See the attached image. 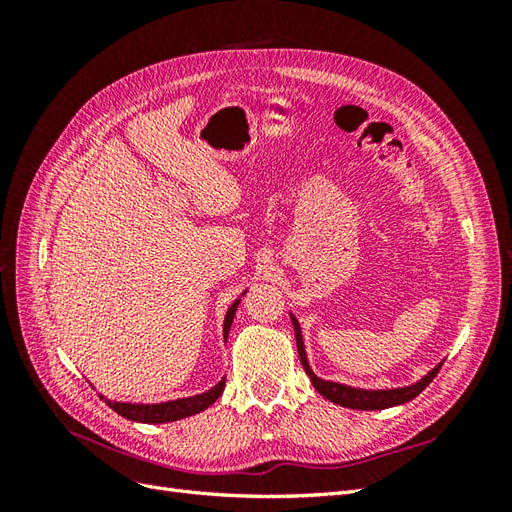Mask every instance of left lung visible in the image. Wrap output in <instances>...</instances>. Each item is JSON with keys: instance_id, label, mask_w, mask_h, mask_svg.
Wrapping results in <instances>:
<instances>
[{"instance_id": "8db88e82", "label": "left lung", "mask_w": 512, "mask_h": 512, "mask_svg": "<svg viewBox=\"0 0 512 512\" xmlns=\"http://www.w3.org/2000/svg\"><path fill=\"white\" fill-rule=\"evenodd\" d=\"M290 320H292V327H294V337H297V350H299L305 374L309 376V380H312L314 389L324 399L333 401V404H337V406L352 408V410H384V408H393V406H399V404H406V401L414 399L418 393L427 389V384L438 376V371L442 367V363H438L423 380L414 382L412 386H404V389H386V391L354 389V386L322 380V378H318L314 374L312 367H309V363H307V354H305V346H303V335H301L299 320L294 318L292 314H290Z\"/></svg>"}]
</instances>
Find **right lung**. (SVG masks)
<instances>
[{"mask_svg":"<svg viewBox=\"0 0 512 512\" xmlns=\"http://www.w3.org/2000/svg\"><path fill=\"white\" fill-rule=\"evenodd\" d=\"M237 299L228 307L226 318H224V342L228 339V331H230V324L235 320V312L239 307ZM226 380L222 378L218 384L209 389L207 393H200L194 397H183V399H175V401H164V404H126V401H111L102 397L108 406H111L117 414H121L123 418H128V421H136V423H173L179 421V418L185 416H192L203 412L205 408H209L215 399H218L224 391Z\"/></svg>","mask_w":512,"mask_h":512,"instance_id":"right-lung-1","label":"right lung"}]
</instances>
